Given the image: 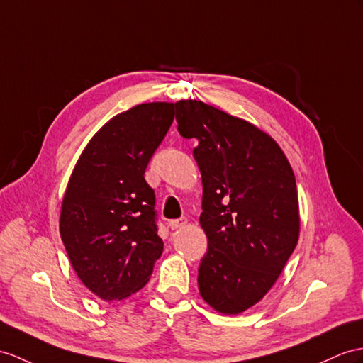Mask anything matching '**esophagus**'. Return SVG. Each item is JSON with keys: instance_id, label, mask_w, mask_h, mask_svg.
Returning <instances> with one entry per match:
<instances>
[{"instance_id": "34e87169", "label": "esophagus", "mask_w": 363, "mask_h": 363, "mask_svg": "<svg viewBox=\"0 0 363 363\" xmlns=\"http://www.w3.org/2000/svg\"><path fill=\"white\" fill-rule=\"evenodd\" d=\"M186 223H188L186 217H180V218L171 220V222H169V228H171V229H179V228H183Z\"/></svg>"}]
</instances>
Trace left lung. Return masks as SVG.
I'll return each instance as SVG.
<instances>
[{"instance_id":"obj_1","label":"left lung","mask_w":363,"mask_h":363,"mask_svg":"<svg viewBox=\"0 0 363 363\" xmlns=\"http://www.w3.org/2000/svg\"><path fill=\"white\" fill-rule=\"evenodd\" d=\"M203 183L199 267L205 302L223 314L251 308L276 284L298 238L296 177L279 145L251 123L197 100L175 103Z\"/></svg>"}]
</instances>
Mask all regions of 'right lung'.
<instances>
[{
	"label": "right lung",
	"instance_id": "obj_1",
	"mask_svg": "<svg viewBox=\"0 0 363 363\" xmlns=\"http://www.w3.org/2000/svg\"><path fill=\"white\" fill-rule=\"evenodd\" d=\"M172 103H145L96 132L70 175L60 233L70 263L111 302L143 288L163 252L145 171L174 121Z\"/></svg>",
	"mask_w": 363,
	"mask_h": 363
}]
</instances>
